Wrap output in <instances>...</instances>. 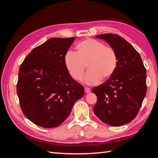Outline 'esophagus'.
Instances as JSON below:
<instances>
[{
    "mask_svg": "<svg viewBox=\"0 0 158 158\" xmlns=\"http://www.w3.org/2000/svg\"><path fill=\"white\" fill-rule=\"evenodd\" d=\"M84 90H85V92L86 93V94H89L91 92V90H90V89L89 88H85Z\"/></svg>",
    "mask_w": 158,
    "mask_h": 158,
    "instance_id": "obj_1",
    "label": "esophagus"
}]
</instances>
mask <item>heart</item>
<instances>
[{"instance_id": "1", "label": "heart", "mask_w": 158, "mask_h": 158, "mask_svg": "<svg viewBox=\"0 0 158 158\" xmlns=\"http://www.w3.org/2000/svg\"><path fill=\"white\" fill-rule=\"evenodd\" d=\"M76 49V53L69 51L64 56L66 69L75 80H82L86 64L89 70L85 82L89 85L98 84L102 78L107 80L115 72L118 57L113 47L96 40L86 39L78 43Z\"/></svg>"}]
</instances>
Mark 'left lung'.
Instances as JSON below:
<instances>
[{"mask_svg": "<svg viewBox=\"0 0 158 158\" xmlns=\"http://www.w3.org/2000/svg\"><path fill=\"white\" fill-rule=\"evenodd\" d=\"M95 38L106 41L115 50L118 64L106 82L92 88L98 98L94 112L113 127L130 123L136 117L146 94V71L139 53L117 34L104 33Z\"/></svg>", "mask_w": 158, "mask_h": 158, "instance_id": "left-lung-1", "label": "left lung"}]
</instances>
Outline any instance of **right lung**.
Returning <instances> with one entry per match:
<instances>
[{
    "label": "right lung",
    "instance_id": "right-lung-1",
    "mask_svg": "<svg viewBox=\"0 0 158 158\" xmlns=\"http://www.w3.org/2000/svg\"><path fill=\"white\" fill-rule=\"evenodd\" d=\"M75 37L51 38L33 49L18 73L17 94L24 115L44 128L59 126L84 94L71 77L64 56Z\"/></svg>",
    "mask_w": 158,
    "mask_h": 158
}]
</instances>
